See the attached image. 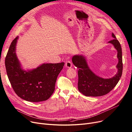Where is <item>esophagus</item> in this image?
<instances>
[{"label":"esophagus","mask_w":132,"mask_h":132,"mask_svg":"<svg viewBox=\"0 0 132 132\" xmlns=\"http://www.w3.org/2000/svg\"><path fill=\"white\" fill-rule=\"evenodd\" d=\"M72 62L70 61H66V62L65 63V67L68 68H71L72 67Z\"/></svg>","instance_id":"esophagus-1"}]
</instances>
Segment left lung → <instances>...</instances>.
Wrapping results in <instances>:
<instances>
[{"label": "left lung", "instance_id": "1", "mask_svg": "<svg viewBox=\"0 0 132 132\" xmlns=\"http://www.w3.org/2000/svg\"><path fill=\"white\" fill-rule=\"evenodd\" d=\"M114 38L108 42L112 44L117 51L118 63L116 67L118 72L111 78L104 79L96 75L90 69L87 59L83 55L77 54L72 57L73 64L78 68V90L86 96L97 97L105 95L115 87L119 82L122 72V50L119 41L112 33Z\"/></svg>", "mask_w": 132, "mask_h": 132}]
</instances>
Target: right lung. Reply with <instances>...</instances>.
<instances>
[{"label": "right lung", "mask_w": 132, "mask_h": 132, "mask_svg": "<svg viewBox=\"0 0 132 132\" xmlns=\"http://www.w3.org/2000/svg\"><path fill=\"white\" fill-rule=\"evenodd\" d=\"M18 37L14 39L5 58L9 81L16 95L25 101L38 102L48 100L53 93L58 75L64 62L43 64L36 68L25 71L16 54Z\"/></svg>", "instance_id": "right-lung-1"}]
</instances>
